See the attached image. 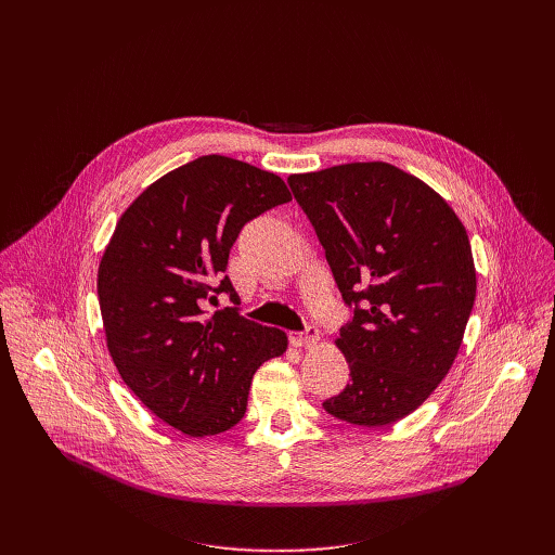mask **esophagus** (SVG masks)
<instances>
[{"instance_id":"1","label":"esophagus","mask_w":555,"mask_h":555,"mask_svg":"<svg viewBox=\"0 0 555 555\" xmlns=\"http://www.w3.org/2000/svg\"><path fill=\"white\" fill-rule=\"evenodd\" d=\"M319 330L315 327H307V330H302V332H292L289 334V343H292V347H298V349H307V347H311V345H315L319 343Z\"/></svg>"}]
</instances>
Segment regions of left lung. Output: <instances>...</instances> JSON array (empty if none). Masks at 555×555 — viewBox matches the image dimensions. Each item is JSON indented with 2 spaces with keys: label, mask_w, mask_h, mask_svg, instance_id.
Returning a JSON list of instances; mask_svg holds the SVG:
<instances>
[{
  "label": "left lung",
  "mask_w": 555,
  "mask_h": 555,
  "mask_svg": "<svg viewBox=\"0 0 555 555\" xmlns=\"http://www.w3.org/2000/svg\"><path fill=\"white\" fill-rule=\"evenodd\" d=\"M287 184L356 305L336 338L351 379L323 409L353 426L398 422L459 353L477 296L467 232L437 191L388 163L294 173Z\"/></svg>",
  "instance_id": "1"
}]
</instances>
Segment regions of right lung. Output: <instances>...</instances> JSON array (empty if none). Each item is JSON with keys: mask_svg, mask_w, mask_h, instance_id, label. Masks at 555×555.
I'll return each mask as SVG.
<instances>
[{"mask_svg": "<svg viewBox=\"0 0 555 555\" xmlns=\"http://www.w3.org/2000/svg\"><path fill=\"white\" fill-rule=\"evenodd\" d=\"M285 182L225 155H202L146 186L120 215L99 266L109 356L135 398L189 437L246 415L253 375L287 349L285 332L208 302L228 294L242 228L289 202Z\"/></svg>", "mask_w": 555, "mask_h": 555, "instance_id": "right-lung-1", "label": "right lung"}]
</instances>
